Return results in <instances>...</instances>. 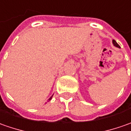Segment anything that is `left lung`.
Listing matches in <instances>:
<instances>
[{
  "mask_svg": "<svg viewBox=\"0 0 131 131\" xmlns=\"http://www.w3.org/2000/svg\"><path fill=\"white\" fill-rule=\"evenodd\" d=\"M113 44L114 46H115V47H119V48H120V45H119L116 42V41H115V40H114V39L113 40Z\"/></svg>",
  "mask_w": 131,
  "mask_h": 131,
  "instance_id": "1",
  "label": "left lung"
}]
</instances>
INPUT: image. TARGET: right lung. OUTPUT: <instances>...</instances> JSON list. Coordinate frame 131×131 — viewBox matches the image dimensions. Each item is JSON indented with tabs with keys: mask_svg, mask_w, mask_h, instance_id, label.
Returning <instances> with one entry per match:
<instances>
[{
	"mask_svg": "<svg viewBox=\"0 0 131 131\" xmlns=\"http://www.w3.org/2000/svg\"><path fill=\"white\" fill-rule=\"evenodd\" d=\"M52 96H53V95H52V96H50V98H49V100H48V101H47V102H49V101H50V100H51V99H52ZM46 103H47V102H46Z\"/></svg>",
	"mask_w": 131,
	"mask_h": 131,
	"instance_id": "right-lung-1",
	"label": "right lung"
}]
</instances>
